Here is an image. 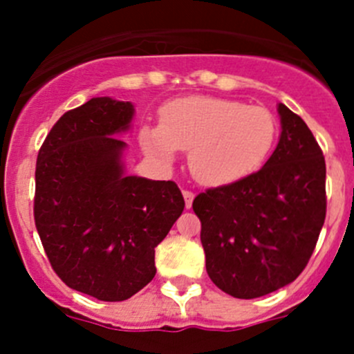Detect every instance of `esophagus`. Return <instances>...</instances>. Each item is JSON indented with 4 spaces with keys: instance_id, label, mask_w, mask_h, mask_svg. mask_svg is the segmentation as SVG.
I'll use <instances>...</instances> for the list:
<instances>
[{
    "instance_id": "obj_1",
    "label": "esophagus",
    "mask_w": 354,
    "mask_h": 354,
    "mask_svg": "<svg viewBox=\"0 0 354 354\" xmlns=\"http://www.w3.org/2000/svg\"><path fill=\"white\" fill-rule=\"evenodd\" d=\"M183 197H185V205H187V209H192V203H194V192H188V190H183Z\"/></svg>"
}]
</instances>
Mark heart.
<instances>
[{
  "label": "heart",
  "instance_id": "1",
  "mask_svg": "<svg viewBox=\"0 0 354 354\" xmlns=\"http://www.w3.org/2000/svg\"><path fill=\"white\" fill-rule=\"evenodd\" d=\"M160 121L140 130L144 151L160 162H173L180 149H192V173L210 187L236 183L257 173L277 137L276 116L269 109L234 99H176L164 106Z\"/></svg>",
  "mask_w": 354,
  "mask_h": 354
}]
</instances>
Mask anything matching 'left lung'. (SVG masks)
<instances>
[{"instance_id": "1", "label": "left lung", "mask_w": 354, "mask_h": 354, "mask_svg": "<svg viewBox=\"0 0 354 354\" xmlns=\"http://www.w3.org/2000/svg\"><path fill=\"white\" fill-rule=\"evenodd\" d=\"M281 135L262 169L194 200L212 283L241 299L288 286L326 221V159L305 121L277 106Z\"/></svg>"}]
</instances>
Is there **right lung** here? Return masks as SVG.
<instances>
[{
  "label": "right lung",
  "instance_id": "obj_1",
  "mask_svg": "<svg viewBox=\"0 0 354 354\" xmlns=\"http://www.w3.org/2000/svg\"><path fill=\"white\" fill-rule=\"evenodd\" d=\"M131 102L92 97L63 114L35 164L34 219L53 269L68 288L123 301L156 276V246L185 209L174 181L130 176L118 135Z\"/></svg>",
  "mask_w": 354,
  "mask_h": 354
}]
</instances>
